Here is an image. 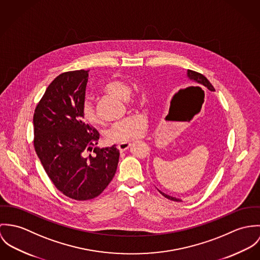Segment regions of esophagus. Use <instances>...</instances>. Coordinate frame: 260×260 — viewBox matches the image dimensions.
Wrapping results in <instances>:
<instances>
[{
  "label": "esophagus",
  "instance_id": "34e87169",
  "mask_svg": "<svg viewBox=\"0 0 260 260\" xmlns=\"http://www.w3.org/2000/svg\"><path fill=\"white\" fill-rule=\"evenodd\" d=\"M131 145H132V144H129V143H121V144H119L117 145V148L119 149L120 152H123V151H125L126 149H128V148L131 147Z\"/></svg>",
  "mask_w": 260,
  "mask_h": 260
}]
</instances>
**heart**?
I'll list each match as a JSON object with an SVG mask.
<instances>
[{
	"mask_svg": "<svg viewBox=\"0 0 260 260\" xmlns=\"http://www.w3.org/2000/svg\"><path fill=\"white\" fill-rule=\"evenodd\" d=\"M105 90L120 100L126 101L129 104L135 103L134 100L128 99L132 92L131 86L121 81L114 80L105 86ZM82 116L87 123L95 125L100 123L93 104L90 100H86L82 106ZM147 127V120L143 116H133L125 117L115 122L107 132V139L111 143H129L143 137Z\"/></svg>",
	"mask_w": 260,
	"mask_h": 260,
	"instance_id": "heart-1",
	"label": "heart"
}]
</instances>
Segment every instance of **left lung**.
Instances as JSON below:
<instances>
[{
    "label": "left lung",
    "instance_id": "1",
    "mask_svg": "<svg viewBox=\"0 0 260 260\" xmlns=\"http://www.w3.org/2000/svg\"><path fill=\"white\" fill-rule=\"evenodd\" d=\"M186 76H187V78H188L190 81H192L193 83H196V85L201 86L202 88H205V87H206V88L209 89L210 91H214V90H215L213 86L209 83V81H208L203 75H202V74L197 73V72L191 71V70H187ZM158 191H159L165 198H167V199H169V200H171V201H173V202H181L179 199H176V198H173V197H171V196H169V194H166L165 192L160 191L159 189H158Z\"/></svg>",
    "mask_w": 260,
    "mask_h": 260
}]
</instances>
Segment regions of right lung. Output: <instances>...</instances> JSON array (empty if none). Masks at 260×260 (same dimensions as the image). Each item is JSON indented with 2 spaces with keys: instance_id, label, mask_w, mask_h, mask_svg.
Masks as SVG:
<instances>
[{
  "instance_id": "right-lung-1",
  "label": "right lung",
  "mask_w": 260,
  "mask_h": 260,
  "mask_svg": "<svg viewBox=\"0 0 260 260\" xmlns=\"http://www.w3.org/2000/svg\"><path fill=\"white\" fill-rule=\"evenodd\" d=\"M87 78L85 70L60 74L32 118L35 150L46 173L62 194L76 201L99 197L114 178L119 158L116 144L96 146L99 132L83 120Z\"/></svg>"
}]
</instances>
